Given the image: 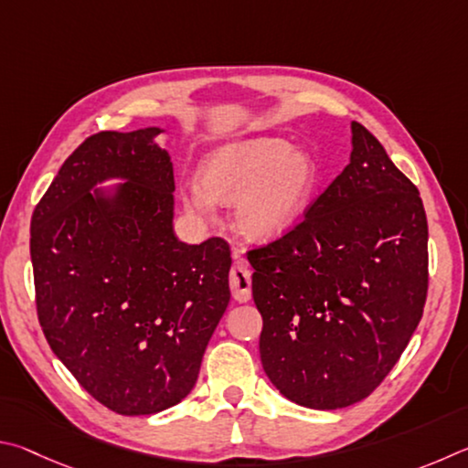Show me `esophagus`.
<instances>
[{"label": "esophagus", "mask_w": 468, "mask_h": 468, "mask_svg": "<svg viewBox=\"0 0 468 468\" xmlns=\"http://www.w3.org/2000/svg\"><path fill=\"white\" fill-rule=\"evenodd\" d=\"M234 259L236 263L229 271V290H232L234 300L239 302H249L250 300V269L249 263L242 257L240 249H234Z\"/></svg>", "instance_id": "1"}]
</instances>
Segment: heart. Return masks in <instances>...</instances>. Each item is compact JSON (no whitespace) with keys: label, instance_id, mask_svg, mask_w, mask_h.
Instances as JSON below:
<instances>
[{"label":"heart","instance_id":"heart-1","mask_svg":"<svg viewBox=\"0 0 468 468\" xmlns=\"http://www.w3.org/2000/svg\"><path fill=\"white\" fill-rule=\"evenodd\" d=\"M201 185H185V207L209 219L213 201L234 205V224L250 240H277L306 216L318 185L313 155L282 137L219 145L201 166Z\"/></svg>","mask_w":468,"mask_h":468}]
</instances>
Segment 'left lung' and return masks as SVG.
<instances>
[{
    "instance_id": "8db88e82",
    "label": "left lung",
    "mask_w": 468,
    "mask_h": 468,
    "mask_svg": "<svg viewBox=\"0 0 468 468\" xmlns=\"http://www.w3.org/2000/svg\"><path fill=\"white\" fill-rule=\"evenodd\" d=\"M263 316V370L285 399L341 409L399 362L428 296L420 191L370 131L351 122V158L304 219L249 250Z\"/></svg>"
}]
</instances>
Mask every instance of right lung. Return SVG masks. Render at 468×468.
I'll return each mask as SVG.
<instances>
[{
	"instance_id": "add662e5",
	"label": "right lung",
	"mask_w": 468,
	"mask_h": 468,
	"mask_svg": "<svg viewBox=\"0 0 468 468\" xmlns=\"http://www.w3.org/2000/svg\"><path fill=\"white\" fill-rule=\"evenodd\" d=\"M160 127L90 135L30 221L37 314L81 388L119 415L180 403L229 302L224 239L180 242ZM109 177L126 180L109 194Z\"/></svg>"
}]
</instances>
